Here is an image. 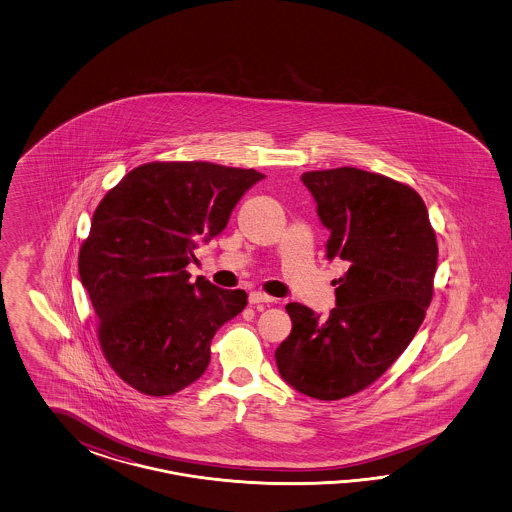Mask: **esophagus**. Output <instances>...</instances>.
Returning a JSON list of instances; mask_svg holds the SVG:
<instances>
[{"mask_svg":"<svg viewBox=\"0 0 512 512\" xmlns=\"http://www.w3.org/2000/svg\"><path fill=\"white\" fill-rule=\"evenodd\" d=\"M272 302H274V298L264 295L261 291L249 293V304H251V306H257V304H272Z\"/></svg>","mask_w":512,"mask_h":512,"instance_id":"1","label":"esophagus"}]
</instances>
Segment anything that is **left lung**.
I'll use <instances>...</instances> for the list:
<instances>
[{"label": "left lung", "instance_id": "left-lung-1", "mask_svg": "<svg viewBox=\"0 0 512 512\" xmlns=\"http://www.w3.org/2000/svg\"><path fill=\"white\" fill-rule=\"evenodd\" d=\"M330 231L326 257L349 266L326 317L291 302L289 338L276 349L279 375L317 400L370 387L402 355L434 296L437 240L413 187L341 167L302 174Z\"/></svg>", "mask_w": 512, "mask_h": 512}]
</instances>
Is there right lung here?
Wrapping results in <instances>:
<instances>
[{
	"label": "right lung",
	"instance_id": "right-lung-1",
	"mask_svg": "<svg viewBox=\"0 0 512 512\" xmlns=\"http://www.w3.org/2000/svg\"><path fill=\"white\" fill-rule=\"evenodd\" d=\"M263 178L206 161H154L127 172L99 202L78 274L99 317L103 355L127 385L169 396L208 368L214 334L248 295L202 276L191 283L186 266Z\"/></svg>",
	"mask_w": 512,
	"mask_h": 512
}]
</instances>
